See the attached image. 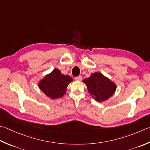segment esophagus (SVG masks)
I'll return each instance as SVG.
<instances>
[{
  "label": "esophagus",
  "instance_id": "34e87169",
  "mask_svg": "<svg viewBox=\"0 0 150 150\" xmlns=\"http://www.w3.org/2000/svg\"><path fill=\"white\" fill-rule=\"evenodd\" d=\"M82 79H83V77H82L81 76H78V77H75V81H81Z\"/></svg>",
  "mask_w": 150,
  "mask_h": 150
}]
</instances>
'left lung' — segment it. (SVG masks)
<instances>
[{"mask_svg":"<svg viewBox=\"0 0 150 150\" xmlns=\"http://www.w3.org/2000/svg\"><path fill=\"white\" fill-rule=\"evenodd\" d=\"M83 82L86 84L90 95L98 102L107 100L114 94L116 89L115 83L99 72L92 73Z\"/></svg>","mask_w":150,"mask_h":150,"instance_id":"left-lung-1","label":"left lung"}]
</instances>
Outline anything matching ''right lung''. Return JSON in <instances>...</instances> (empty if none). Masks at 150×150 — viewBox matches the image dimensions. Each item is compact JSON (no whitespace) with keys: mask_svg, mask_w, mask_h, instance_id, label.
Listing matches in <instances>:
<instances>
[{"mask_svg":"<svg viewBox=\"0 0 150 150\" xmlns=\"http://www.w3.org/2000/svg\"><path fill=\"white\" fill-rule=\"evenodd\" d=\"M72 81L70 76L62 74L59 69L55 68L39 82L38 86L47 96L54 99L63 97L67 86Z\"/></svg>","mask_w":150,"mask_h":150,"instance_id":"add662e5","label":"right lung"}]
</instances>
